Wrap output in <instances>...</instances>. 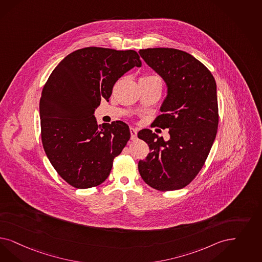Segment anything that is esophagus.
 Here are the masks:
<instances>
[{"instance_id":"1","label":"esophagus","mask_w":262,"mask_h":262,"mask_svg":"<svg viewBox=\"0 0 262 262\" xmlns=\"http://www.w3.org/2000/svg\"><path fill=\"white\" fill-rule=\"evenodd\" d=\"M129 132H130V139L132 140H136V138H137V129L135 128V127H130Z\"/></svg>"}]
</instances>
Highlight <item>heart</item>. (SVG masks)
I'll return each mask as SVG.
<instances>
[{
    "label": "heart",
    "instance_id": "b5f03b06",
    "mask_svg": "<svg viewBox=\"0 0 262 262\" xmlns=\"http://www.w3.org/2000/svg\"><path fill=\"white\" fill-rule=\"evenodd\" d=\"M157 79H160L158 76H155V75H147V76H144V77H142L140 80H157Z\"/></svg>",
    "mask_w": 262,
    "mask_h": 262
}]
</instances>
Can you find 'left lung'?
Returning a JSON list of instances; mask_svg holds the SVG:
<instances>
[{
    "mask_svg": "<svg viewBox=\"0 0 262 262\" xmlns=\"http://www.w3.org/2000/svg\"><path fill=\"white\" fill-rule=\"evenodd\" d=\"M146 63L167 85V97L156 126L169 128L164 141L151 129L138 133L150 148L138 170L155 190H180L201 170L216 138L219 125L216 85L207 68L193 56L174 48L140 49Z\"/></svg>",
    "mask_w": 262,
    "mask_h": 262,
    "instance_id": "obj_1",
    "label": "left lung"
}]
</instances>
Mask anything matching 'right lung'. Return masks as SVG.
Here are the masks:
<instances>
[{"instance_id": "add662e5", "label": "right lung", "mask_w": 262, "mask_h": 262, "mask_svg": "<svg viewBox=\"0 0 262 262\" xmlns=\"http://www.w3.org/2000/svg\"><path fill=\"white\" fill-rule=\"evenodd\" d=\"M135 67H141L135 50L86 47L68 55L46 81L39 101L43 149L57 173L76 189L106 180L130 138L126 123L98 126L94 112Z\"/></svg>"}]
</instances>
